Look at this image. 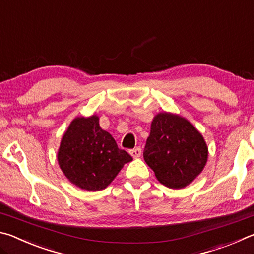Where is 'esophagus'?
I'll return each mask as SVG.
<instances>
[{
    "instance_id": "1",
    "label": "esophagus",
    "mask_w": 254,
    "mask_h": 254,
    "mask_svg": "<svg viewBox=\"0 0 254 254\" xmlns=\"http://www.w3.org/2000/svg\"><path fill=\"white\" fill-rule=\"evenodd\" d=\"M130 154L133 158H139L141 156V148H135V149H132L130 150Z\"/></svg>"
}]
</instances>
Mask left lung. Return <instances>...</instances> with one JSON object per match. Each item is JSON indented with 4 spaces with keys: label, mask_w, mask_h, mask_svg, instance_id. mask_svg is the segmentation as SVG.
<instances>
[{
    "label": "left lung",
    "mask_w": 254,
    "mask_h": 254,
    "mask_svg": "<svg viewBox=\"0 0 254 254\" xmlns=\"http://www.w3.org/2000/svg\"><path fill=\"white\" fill-rule=\"evenodd\" d=\"M143 158L165 186H188L204 170L208 147L201 133L179 114L160 112L151 122Z\"/></svg>",
    "instance_id": "left-lung-1"
}]
</instances>
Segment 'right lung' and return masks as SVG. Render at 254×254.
I'll return each mask as SVG.
<instances>
[{"instance_id":"right-lung-1","label":"right lung","mask_w":254,"mask_h":254,"mask_svg":"<svg viewBox=\"0 0 254 254\" xmlns=\"http://www.w3.org/2000/svg\"><path fill=\"white\" fill-rule=\"evenodd\" d=\"M63 174L76 187L102 190L113 182L132 157L118 148L109 132L100 127V118L77 117L64 133L57 152Z\"/></svg>"}]
</instances>
